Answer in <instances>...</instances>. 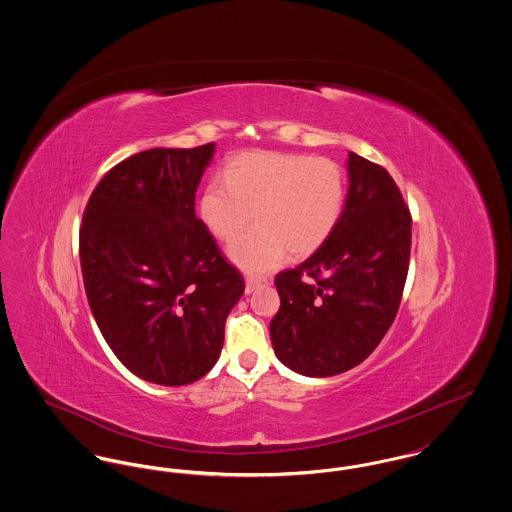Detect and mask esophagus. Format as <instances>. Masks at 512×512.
<instances>
[{"label": "esophagus", "instance_id": "34e87169", "mask_svg": "<svg viewBox=\"0 0 512 512\" xmlns=\"http://www.w3.org/2000/svg\"><path fill=\"white\" fill-rule=\"evenodd\" d=\"M265 286V280H255V278H247L245 280V293L249 295V293L255 292V290H259V288H263Z\"/></svg>", "mask_w": 512, "mask_h": 512}]
</instances>
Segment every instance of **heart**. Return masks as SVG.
<instances>
[{"mask_svg": "<svg viewBox=\"0 0 512 512\" xmlns=\"http://www.w3.org/2000/svg\"><path fill=\"white\" fill-rule=\"evenodd\" d=\"M224 180L207 182L199 217L222 242H234L253 216L260 220L228 257L247 274L280 267L288 251L309 257L334 234L345 205V174L326 157L249 151L234 157Z\"/></svg>", "mask_w": 512, "mask_h": 512, "instance_id": "obj_1", "label": "heart"}]
</instances>
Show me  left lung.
<instances>
[{"instance_id":"1","label":"left lung","mask_w":512,"mask_h":512,"mask_svg":"<svg viewBox=\"0 0 512 512\" xmlns=\"http://www.w3.org/2000/svg\"><path fill=\"white\" fill-rule=\"evenodd\" d=\"M347 197L328 242L274 280L270 320L282 365L309 378L361 365L397 315L411 253V215L386 169L349 151Z\"/></svg>"}]
</instances>
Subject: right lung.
<instances>
[{"label":"right lung","instance_id":"add662e5","mask_svg":"<svg viewBox=\"0 0 512 512\" xmlns=\"http://www.w3.org/2000/svg\"><path fill=\"white\" fill-rule=\"evenodd\" d=\"M215 144L155 147L107 172L84 211L86 297L117 359L138 378L186 386L219 361L244 278L195 217Z\"/></svg>","mask_w":512,"mask_h":512}]
</instances>
